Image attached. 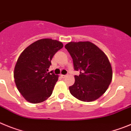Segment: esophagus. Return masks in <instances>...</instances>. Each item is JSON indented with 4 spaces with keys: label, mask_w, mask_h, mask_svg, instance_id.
<instances>
[{
    "label": "esophagus",
    "mask_w": 131,
    "mask_h": 131,
    "mask_svg": "<svg viewBox=\"0 0 131 131\" xmlns=\"http://www.w3.org/2000/svg\"><path fill=\"white\" fill-rule=\"evenodd\" d=\"M61 77L63 78H65V77H67V75H63V74H61Z\"/></svg>",
    "instance_id": "1"
}]
</instances>
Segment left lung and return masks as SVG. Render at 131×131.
<instances>
[{
    "label": "left lung",
    "mask_w": 131,
    "mask_h": 131,
    "mask_svg": "<svg viewBox=\"0 0 131 131\" xmlns=\"http://www.w3.org/2000/svg\"><path fill=\"white\" fill-rule=\"evenodd\" d=\"M73 60L75 76L70 93L80 101L92 102L106 92L112 80V69L106 54L89 41L70 42L65 45Z\"/></svg>",
    "instance_id": "left-lung-1"
}]
</instances>
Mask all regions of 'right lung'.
Here are the masks:
<instances>
[{"instance_id": "obj_1", "label": "right lung", "mask_w": 131, "mask_h": 131, "mask_svg": "<svg viewBox=\"0 0 131 131\" xmlns=\"http://www.w3.org/2000/svg\"><path fill=\"white\" fill-rule=\"evenodd\" d=\"M63 47L59 41L43 38L31 43L19 55L14 78L17 89L26 101L40 103L51 96L59 76L47 71L53 55Z\"/></svg>"}]
</instances>
